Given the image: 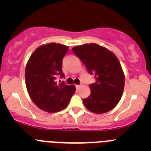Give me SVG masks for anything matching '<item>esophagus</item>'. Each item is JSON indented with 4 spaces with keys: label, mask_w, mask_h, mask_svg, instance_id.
Returning a JSON list of instances; mask_svg holds the SVG:
<instances>
[{
    "label": "esophagus",
    "mask_w": 151,
    "mask_h": 151,
    "mask_svg": "<svg viewBox=\"0 0 151 151\" xmlns=\"http://www.w3.org/2000/svg\"><path fill=\"white\" fill-rule=\"evenodd\" d=\"M76 88H77V89H79L80 88L82 87V85H77L76 86Z\"/></svg>",
    "instance_id": "obj_1"
}]
</instances>
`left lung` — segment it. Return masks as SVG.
Masks as SVG:
<instances>
[{
  "label": "left lung",
  "instance_id": "8db88e82",
  "mask_svg": "<svg viewBox=\"0 0 151 151\" xmlns=\"http://www.w3.org/2000/svg\"><path fill=\"white\" fill-rule=\"evenodd\" d=\"M73 51L96 79L90 85L89 97L83 99L85 107L98 114L113 110L120 101L125 85L124 73L117 57L97 44L74 47Z\"/></svg>",
  "mask_w": 151,
  "mask_h": 151
}]
</instances>
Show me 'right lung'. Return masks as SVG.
Wrapping results in <instances>:
<instances>
[{"label":"right lung","mask_w":151,"mask_h":151,"mask_svg":"<svg viewBox=\"0 0 151 151\" xmlns=\"http://www.w3.org/2000/svg\"><path fill=\"white\" fill-rule=\"evenodd\" d=\"M67 46L50 43L41 45L31 55L26 67V85L35 104L44 111L56 113L69 104L75 94L74 85L58 83L57 77L64 78L63 58Z\"/></svg>","instance_id":"obj_1"}]
</instances>
